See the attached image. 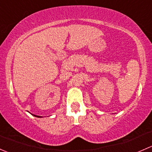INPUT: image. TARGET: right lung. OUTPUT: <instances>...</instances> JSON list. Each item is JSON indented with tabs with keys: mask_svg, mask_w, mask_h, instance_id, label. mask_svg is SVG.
I'll use <instances>...</instances> for the list:
<instances>
[{
	"mask_svg": "<svg viewBox=\"0 0 152 152\" xmlns=\"http://www.w3.org/2000/svg\"><path fill=\"white\" fill-rule=\"evenodd\" d=\"M34 116H35V117H37V118H42V117H40V116H39V115H34Z\"/></svg>",
	"mask_w": 152,
	"mask_h": 152,
	"instance_id": "add662e5",
	"label": "right lung"
}]
</instances>
